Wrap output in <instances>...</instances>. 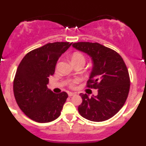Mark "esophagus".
<instances>
[{
	"label": "esophagus",
	"mask_w": 146,
	"mask_h": 146,
	"mask_svg": "<svg viewBox=\"0 0 146 146\" xmlns=\"http://www.w3.org/2000/svg\"><path fill=\"white\" fill-rule=\"evenodd\" d=\"M68 95H69V96H74V95H75V94L74 93H72V92H69L68 93Z\"/></svg>",
	"instance_id": "obj_1"
}]
</instances>
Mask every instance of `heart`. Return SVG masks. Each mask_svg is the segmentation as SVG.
Returning a JSON list of instances; mask_svg holds the SVG:
<instances>
[{
    "mask_svg": "<svg viewBox=\"0 0 146 146\" xmlns=\"http://www.w3.org/2000/svg\"><path fill=\"white\" fill-rule=\"evenodd\" d=\"M71 60H72V64L74 63H78V62H81V63H84L86 61V58L85 56L82 55L80 52H74L71 56ZM81 81L80 78H75V79L71 80L69 82V87L70 88H74L76 84L79 83Z\"/></svg>",
    "mask_w": 146,
    "mask_h": 146,
    "instance_id": "heart-1",
    "label": "heart"
}]
</instances>
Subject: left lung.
I'll return each mask as SVG.
<instances>
[{"label": "left lung", "mask_w": 146, "mask_h": 146, "mask_svg": "<svg viewBox=\"0 0 146 146\" xmlns=\"http://www.w3.org/2000/svg\"><path fill=\"white\" fill-rule=\"evenodd\" d=\"M72 46L91 57L94 66L87 87L98 89L96 96L80 94L82 102L79 113L95 122L110 119L122 108L129 91V74L123 58L115 50L96 42H77Z\"/></svg>", "instance_id": "obj_1"}]
</instances>
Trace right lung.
Instances as JSON below:
<instances>
[{"label": "right lung", "instance_id": "1", "mask_svg": "<svg viewBox=\"0 0 146 146\" xmlns=\"http://www.w3.org/2000/svg\"><path fill=\"white\" fill-rule=\"evenodd\" d=\"M72 44L48 43L27 53L20 62L14 80V95L20 110L33 121L47 123L60 116L68 94H55L47 86L58 60Z\"/></svg>", "mask_w": 146, "mask_h": 146}]
</instances>
